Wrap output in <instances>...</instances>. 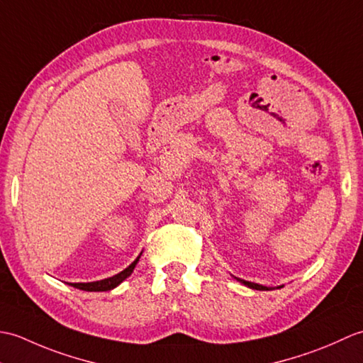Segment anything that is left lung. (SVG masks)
Returning a JSON list of instances; mask_svg holds the SVG:
<instances>
[{
  "label": "left lung",
  "mask_w": 363,
  "mask_h": 363,
  "mask_svg": "<svg viewBox=\"0 0 363 363\" xmlns=\"http://www.w3.org/2000/svg\"><path fill=\"white\" fill-rule=\"evenodd\" d=\"M237 281H240L243 285H246V287L254 289V290H273V287H265V285H260V284H256V282H250V281L238 279V277H237ZM281 287H282V285H279V287H277V289H281Z\"/></svg>",
  "instance_id": "obj_1"
}]
</instances>
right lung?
<instances>
[{
	"label": "right lung",
	"instance_id": "1",
	"mask_svg": "<svg viewBox=\"0 0 363 363\" xmlns=\"http://www.w3.org/2000/svg\"><path fill=\"white\" fill-rule=\"evenodd\" d=\"M142 252L138 254V257L130 264L128 268L123 269V272H120L118 274L115 276H111V277H106V279H101V281H94V282H73L70 284L72 287L74 289H79V290H84V291H107V290H112L117 287V285H120L123 281L126 279V277H129L130 274H133L134 268L137 265L138 259H140Z\"/></svg>",
	"mask_w": 363,
	"mask_h": 363
}]
</instances>
